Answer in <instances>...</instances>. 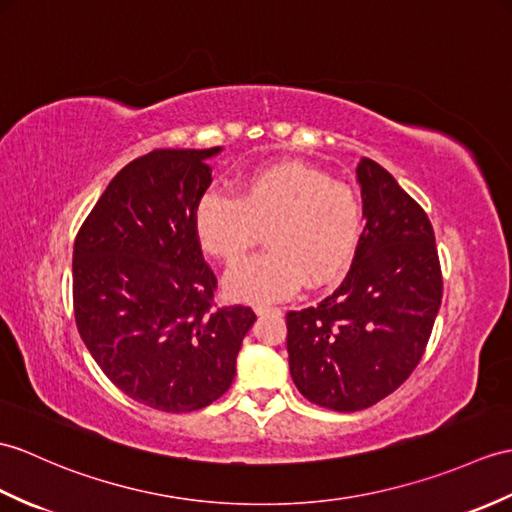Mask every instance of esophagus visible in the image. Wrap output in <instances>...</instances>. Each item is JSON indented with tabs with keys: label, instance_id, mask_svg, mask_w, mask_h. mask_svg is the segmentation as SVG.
Segmentation results:
<instances>
[{
	"label": "esophagus",
	"instance_id": "1",
	"mask_svg": "<svg viewBox=\"0 0 512 512\" xmlns=\"http://www.w3.org/2000/svg\"><path fill=\"white\" fill-rule=\"evenodd\" d=\"M255 312H257L259 316H264V314H281L279 307H275V305H264V303L255 305Z\"/></svg>",
	"mask_w": 512,
	"mask_h": 512
}]
</instances>
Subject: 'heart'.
Masks as SVG:
<instances>
[{
	"label": "heart",
	"mask_w": 512,
	"mask_h": 512,
	"mask_svg": "<svg viewBox=\"0 0 512 512\" xmlns=\"http://www.w3.org/2000/svg\"><path fill=\"white\" fill-rule=\"evenodd\" d=\"M266 231V253L229 272L237 299H288L307 281H336L358 253L364 229L360 189L310 165L283 161L248 172L235 198L209 189L194 207L200 248L224 264H237Z\"/></svg>",
	"instance_id": "1"
}]
</instances>
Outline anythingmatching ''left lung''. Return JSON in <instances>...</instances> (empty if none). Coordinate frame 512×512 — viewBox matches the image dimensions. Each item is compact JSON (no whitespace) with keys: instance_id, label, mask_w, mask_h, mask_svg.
I'll list each match as a JSON object with an SVG mask.
<instances>
[{"instance_id":"8db88e82","label":"left lung","mask_w":512,"mask_h":512,"mask_svg":"<svg viewBox=\"0 0 512 512\" xmlns=\"http://www.w3.org/2000/svg\"><path fill=\"white\" fill-rule=\"evenodd\" d=\"M364 231L347 277L285 314L290 373L316 406L355 412L395 392L421 362L443 299L432 222L382 165L362 159Z\"/></svg>"}]
</instances>
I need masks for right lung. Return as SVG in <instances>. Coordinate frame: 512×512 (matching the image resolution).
I'll list each match as a JSON object with an SVG mask.
<instances>
[{"mask_svg": "<svg viewBox=\"0 0 512 512\" xmlns=\"http://www.w3.org/2000/svg\"><path fill=\"white\" fill-rule=\"evenodd\" d=\"M220 148L152 150L104 189L74 242V316L82 342L124 395L192 412L229 390L255 323L218 305V279L194 233Z\"/></svg>", "mask_w": 512, "mask_h": 512, "instance_id": "obj_1", "label": "right lung"}]
</instances>
